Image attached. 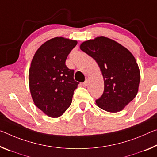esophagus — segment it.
Masks as SVG:
<instances>
[{"instance_id": "esophagus-1", "label": "esophagus", "mask_w": 157, "mask_h": 157, "mask_svg": "<svg viewBox=\"0 0 157 157\" xmlns=\"http://www.w3.org/2000/svg\"><path fill=\"white\" fill-rule=\"evenodd\" d=\"M88 84H89V80H88L87 79H86V80L84 81V82H83V86H86L88 85Z\"/></svg>"}]
</instances>
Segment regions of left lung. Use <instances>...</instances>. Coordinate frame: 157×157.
Returning a JSON list of instances; mask_svg holds the SVG:
<instances>
[{
    "label": "left lung",
    "instance_id": "8db88e82",
    "mask_svg": "<svg viewBox=\"0 0 157 157\" xmlns=\"http://www.w3.org/2000/svg\"><path fill=\"white\" fill-rule=\"evenodd\" d=\"M80 49L96 61L103 75L104 91L96 105L110 113L122 110L138 91L140 74L135 57L117 42L103 36L83 42Z\"/></svg>",
    "mask_w": 157,
    "mask_h": 157
}]
</instances>
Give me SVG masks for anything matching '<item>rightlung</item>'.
Returning <instances> with one entry per match:
<instances>
[{"instance_id":"1","label":"right lung","mask_w":157,"mask_h":157,"mask_svg":"<svg viewBox=\"0 0 157 157\" xmlns=\"http://www.w3.org/2000/svg\"><path fill=\"white\" fill-rule=\"evenodd\" d=\"M77 40L63 37L49 40L39 47L32 59L29 83L35 105L52 118L61 116L72 103L75 89L74 70L66 66L67 56Z\"/></svg>"}]
</instances>
